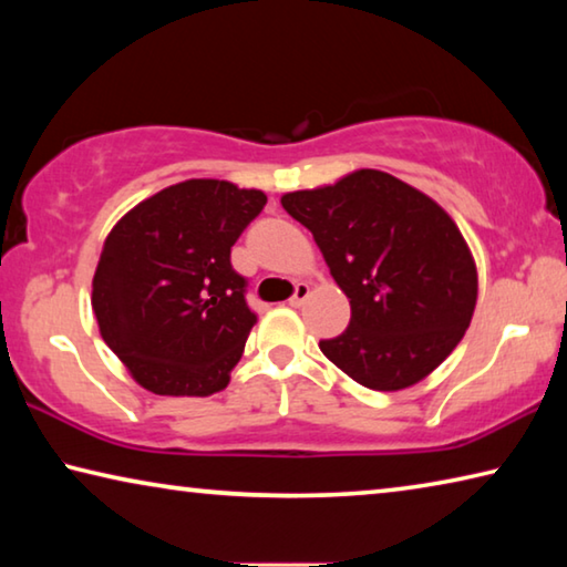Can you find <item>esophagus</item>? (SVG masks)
I'll return each instance as SVG.
<instances>
[{
	"mask_svg": "<svg viewBox=\"0 0 567 567\" xmlns=\"http://www.w3.org/2000/svg\"><path fill=\"white\" fill-rule=\"evenodd\" d=\"M307 297H310V285H307V282H297V285H295V295L290 297V305H292V307H300V305L307 300Z\"/></svg>",
	"mask_w": 567,
	"mask_h": 567,
	"instance_id": "obj_1",
	"label": "esophagus"
}]
</instances>
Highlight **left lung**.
<instances>
[{"mask_svg": "<svg viewBox=\"0 0 567 567\" xmlns=\"http://www.w3.org/2000/svg\"><path fill=\"white\" fill-rule=\"evenodd\" d=\"M350 297L348 330L320 340L324 358L382 392L427 378L463 340L477 302L465 237L435 199L380 169L282 195Z\"/></svg>", "mask_w": 567, "mask_h": 567, "instance_id": "left-lung-1", "label": "left lung"}]
</instances>
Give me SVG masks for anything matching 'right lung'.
I'll use <instances>...</instances> for the list:
<instances>
[{
  "label": "right lung",
  "instance_id": "obj_1",
  "mask_svg": "<svg viewBox=\"0 0 567 567\" xmlns=\"http://www.w3.org/2000/svg\"><path fill=\"white\" fill-rule=\"evenodd\" d=\"M265 192L187 179L132 207L104 239L92 280L102 340L155 395L225 390L257 315L229 249Z\"/></svg>",
  "mask_w": 567,
  "mask_h": 567
}]
</instances>
